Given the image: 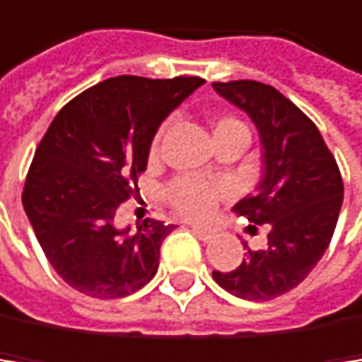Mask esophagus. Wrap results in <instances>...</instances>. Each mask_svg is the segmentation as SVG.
Instances as JSON below:
<instances>
[{"instance_id":"esophagus-1","label":"esophagus","mask_w":362,"mask_h":362,"mask_svg":"<svg viewBox=\"0 0 362 362\" xmlns=\"http://www.w3.org/2000/svg\"><path fill=\"white\" fill-rule=\"evenodd\" d=\"M191 230L199 236L202 241H211L215 239V230L213 228H204V226H191Z\"/></svg>"}]
</instances>
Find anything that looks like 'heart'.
Returning a JSON list of instances; mask_svg holds the SVG:
<instances>
[{
    "instance_id": "heart-1",
    "label": "heart",
    "mask_w": 362,
    "mask_h": 362,
    "mask_svg": "<svg viewBox=\"0 0 362 362\" xmlns=\"http://www.w3.org/2000/svg\"><path fill=\"white\" fill-rule=\"evenodd\" d=\"M213 132H215V141L223 139V136H234V134L250 136V130H247L245 123L241 119L232 117V115L217 117ZM163 136H165V128H160L158 134L154 136V141H151V154H156V151L160 149ZM223 191H226L223 185L213 182V180L180 175L165 187L163 197L177 215L202 221V219H208L213 215L217 202L223 197Z\"/></svg>"
}]
</instances>
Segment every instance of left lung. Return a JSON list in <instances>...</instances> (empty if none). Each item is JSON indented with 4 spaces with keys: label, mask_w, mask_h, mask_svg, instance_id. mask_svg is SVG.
<instances>
[{
    "label": "left lung",
    "mask_w": 362,
    "mask_h": 362,
    "mask_svg": "<svg viewBox=\"0 0 362 362\" xmlns=\"http://www.w3.org/2000/svg\"><path fill=\"white\" fill-rule=\"evenodd\" d=\"M213 88L250 115L262 143L258 189L234 213L269 228L265 247L245 243L241 265L213 278L236 298L267 302L296 288L328 250L343 204L341 171L315 123L274 86L234 80Z\"/></svg>",
    "instance_id": "1"
}]
</instances>
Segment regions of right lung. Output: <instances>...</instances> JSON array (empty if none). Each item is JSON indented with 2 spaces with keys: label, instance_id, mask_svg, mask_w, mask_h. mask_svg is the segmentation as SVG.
Listing matches in <instances>:
<instances>
[{
  "label": "right lung",
  "instance_id": "1",
  "mask_svg": "<svg viewBox=\"0 0 362 362\" xmlns=\"http://www.w3.org/2000/svg\"><path fill=\"white\" fill-rule=\"evenodd\" d=\"M197 76H119L64 104L30 165L23 208L56 274L97 300L126 298L158 269L165 236L156 219L117 230L121 202L139 191L163 119L202 86Z\"/></svg>",
  "mask_w": 362,
  "mask_h": 362
}]
</instances>
